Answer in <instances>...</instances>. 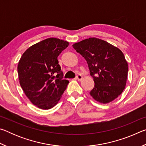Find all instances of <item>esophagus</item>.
Listing matches in <instances>:
<instances>
[{
  "mask_svg": "<svg viewBox=\"0 0 146 146\" xmlns=\"http://www.w3.org/2000/svg\"><path fill=\"white\" fill-rule=\"evenodd\" d=\"M76 78L78 80L80 81L82 79V75H80V74H78V75H76Z\"/></svg>",
  "mask_w": 146,
  "mask_h": 146,
  "instance_id": "obj_1",
  "label": "esophagus"
}]
</instances>
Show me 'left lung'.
Listing matches in <instances>:
<instances>
[{
  "instance_id": "left-lung-1",
  "label": "left lung",
  "mask_w": 146,
  "mask_h": 146,
  "mask_svg": "<svg viewBox=\"0 0 146 146\" xmlns=\"http://www.w3.org/2000/svg\"><path fill=\"white\" fill-rule=\"evenodd\" d=\"M73 48L87 62L95 86L90 91L94 99L107 104L117 98L125 88L128 64L117 47L101 39L89 38L74 44Z\"/></svg>"
}]
</instances>
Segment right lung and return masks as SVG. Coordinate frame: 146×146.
Here are the masks:
<instances>
[{"instance_id":"1","label":"right lung","mask_w":146,"mask_h":146,"mask_svg":"<svg viewBox=\"0 0 146 146\" xmlns=\"http://www.w3.org/2000/svg\"><path fill=\"white\" fill-rule=\"evenodd\" d=\"M68 45L67 41L47 38L29 47L19 62L21 88L29 100L42 110L54 107L68 84L57 59Z\"/></svg>"}]
</instances>
